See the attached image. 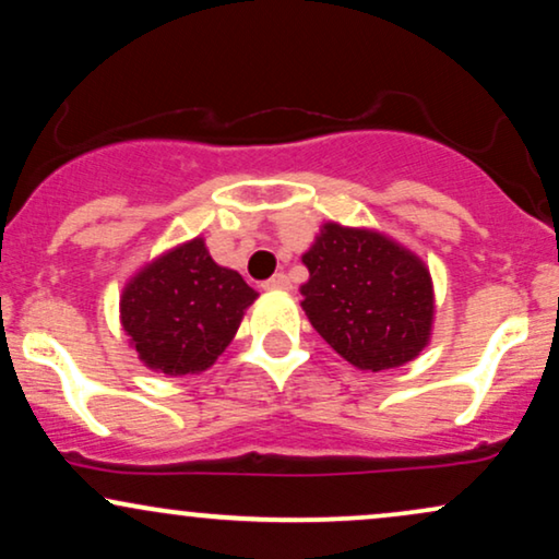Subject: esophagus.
Masks as SVG:
<instances>
[{
	"instance_id": "obj_1",
	"label": "esophagus",
	"mask_w": 559,
	"mask_h": 559,
	"mask_svg": "<svg viewBox=\"0 0 559 559\" xmlns=\"http://www.w3.org/2000/svg\"><path fill=\"white\" fill-rule=\"evenodd\" d=\"M292 284H288V275L286 273H275L273 278H267L265 284H262V288H267V292H278V288H288Z\"/></svg>"
}]
</instances>
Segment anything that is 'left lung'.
I'll use <instances>...</instances> for the list:
<instances>
[{"label":"left lung","instance_id":"obj_1","mask_svg":"<svg viewBox=\"0 0 559 559\" xmlns=\"http://www.w3.org/2000/svg\"><path fill=\"white\" fill-rule=\"evenodd\" d=\"M301 262L310 271L301 307L346 362L378 373L418 357L431 333L433 288L415 254L373 230L325 223Z\"/></svg>","mask_w":559,"mask_h":559}]
</instances>
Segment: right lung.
<instances>
[{
  "label": "right lung",
  "instance_id": "obj_1",
  "mask_svg": "<svg viewBox=\"0 0 559 559\" xmlns=\"http://www.w3.org/2000/svg\"><path fill=\"white\" fill-rule=\"evenodd\" d=\"M258 292L221 267L202 239L146 265L120 299V320L150 368L168 376L199 373L217 360Z\"/></svg>",
  "mask_w": 559,
  "mask_h": 559
}]
</instances>
